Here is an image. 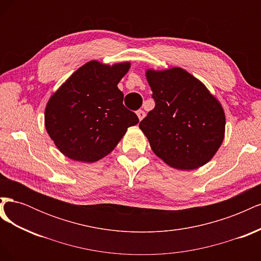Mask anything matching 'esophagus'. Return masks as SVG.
Returning <instances> with one entry per match:
<instances>
[{
	"label": "esophagus",
	"mask_w": 261,
	"mask_h": 261,
	"mask_svg": "<svg viewBox=\"0 0 261 261\" xmlns=\"http://www.w3.org/2000/svg\"><path fill=\"white\" fill-rule=\"evenodd\" d=\"M137 116L139 118V121H141L146 116V113H145V111H143V110H138V111H137Z\"/></svg>",
	"instance_id": "1"
}]
</instances>
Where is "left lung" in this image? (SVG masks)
I'll use <instances>...</instances> for the list:
<instances>
[{"label": "left lung", "mask_w": 261, "mask_h": 261, "mask_svg": "<svg viewBox=\"0 0 261 261\" xmlns=\"http://www.w3.org/2000/svg\"><path fill=\"white\" fill-rule=\"evenodd\" d=\"M155 107L139 123L152 151L172 168L208 163L222 145L225 114L199 80L180 67L147 69Z\"/></svg>", "instance_id": "left-lung-1"}]
</instances>
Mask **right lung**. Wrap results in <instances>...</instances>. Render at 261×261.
Instances as JSON below:
<instances>
[{
	"mask_svg": "<svg viewBox=\"0 0 261 261\" xmlns=\"http://www.w3.org/2000/svg\"><path fill=\"white\" fill-rule=\"evenodd\" d=\"M129 62L113 65L90 61L55 91L44 111V125L55 146L75 161L92 163L108 155L137 115L123 105L117 84Z\"/></svg>",
	"mask_w": 261,
	"mask_h": 261,
	"instance_id": "obj_1",
	"label": "right lung"
}]
</instances>
